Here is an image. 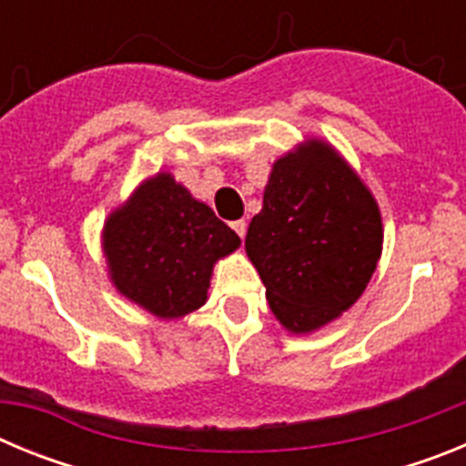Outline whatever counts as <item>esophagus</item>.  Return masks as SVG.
I'll return each mask as SVG.
<instances>
[{
    "label": "esophagus",
    "instance_id": "esophagus-1",
    "mask_svg": "<svg viewBox=\"0 0 466 466\" xmlns=\"http://www.w3.org/2000/svg\"><path fill=\"white\" fill-rule=\"evenodd\" d=\"M233 230H236L238 236L240 238H245V233H247V224H245V219H238V221H233Z\"/></svg>",
    "mask_w": 466,
    "mask_h": 466
}]
</instances>
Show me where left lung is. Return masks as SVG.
Returning <instances> with one entry per match:
<instances>
[{
  "label": "left lung",
  "instance_id": "8db88e82",
  "mask_svg": "<svg viewBox=\"0 0 466 466\" xmlns=\"http://www.w3.org/2000/svg\"><path fill=\"white\" fill-rule=\"evenodd\" d=\"M380 245L376 200L324 142L275 163L245 238L270 310L294 333L324 327L360 299Z\"/></svg>",
  "mask_w": 466,
  "mask_h": 466
}]
</instances>
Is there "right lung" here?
I'll return each instance as SVG.
<instances>
[{"label": "right lung", "mask_w": 466, "mask_h": 466, "mask_svg": "<svg viewBox=\"0 0 466 466\" xmlns=\"http://www.w3.org/2000/svg\"><path fill=\"white\" fill-rule=\"evenodd\" d=\"M238 245L236 230L170 175L144 182L105 226V254L116 289L166 319L203 306L214 261Z\"/></svg>", "instance_id": "right-lung-1"}]
</instances>
